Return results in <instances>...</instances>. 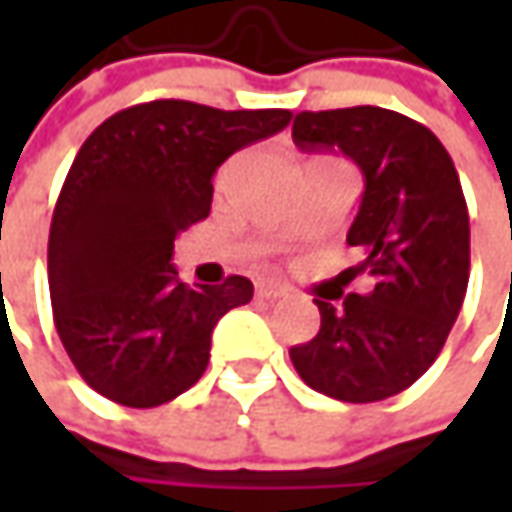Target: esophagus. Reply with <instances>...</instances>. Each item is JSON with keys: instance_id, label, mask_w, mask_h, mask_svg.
<instances>
[{"instance_id": "esophagus-1", "label": "esophagus", "mask_w": 512, "mask_h": 512, "mask_svg": "<svg viewBox=\"0 0 512 512\" xmlns=\"http://www.w3.org/2000/svg\"><path fill=\"white\" fill-rule=\"evenodd\" d=\"M256 293H259L262 299H282V296H287V285L273 282V279H259V282H256Z\"/></svg>"}]
</instances>
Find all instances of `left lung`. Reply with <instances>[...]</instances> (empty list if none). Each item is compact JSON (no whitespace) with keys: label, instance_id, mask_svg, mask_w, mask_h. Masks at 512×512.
I'll return each instance as SVG.
<instances>
[{"label":"left lung","instance_id":"8db88e82","mask_svg":"<svg viewBox=\"0 0 512 512\" xmlns=\"http://www.w3.org/2000/svg\"><path fill=\"white\" fill-rule=\"evenodd\" d=\"M293 142L339 150L364 176L347 245L373 276L339 307L316 299L319 333L290 347L302 382L330 399L382 402L407 390L442 353L470 276V216L450 153L433 130L373 105L302 110Z\"/></svg>","mask_w":512,"mask_h":512}]
</instances>
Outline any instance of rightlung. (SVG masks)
Instances as JSON below:
<instances>
[{
	"label": "right lung",
	"instance_id": "right-lung-1",
	"mask_svg": "<svg viewBox=\"0 0 512 512\" xmlns=\"http://www.w3.org/2000/svg\"><path fill=\"white\" fill-rule=\"evenodd\" d=\"M290 110L156 99L119 110L79 148L53 210L48 285L79 376L125 407H159L202 379L216 322L253 299L245 276L187 287L173 239L202 222L213 173L285 130Z\"/></svg>",
	"mask_w": 512,
	"mask_h": 512
}]
</instances>
